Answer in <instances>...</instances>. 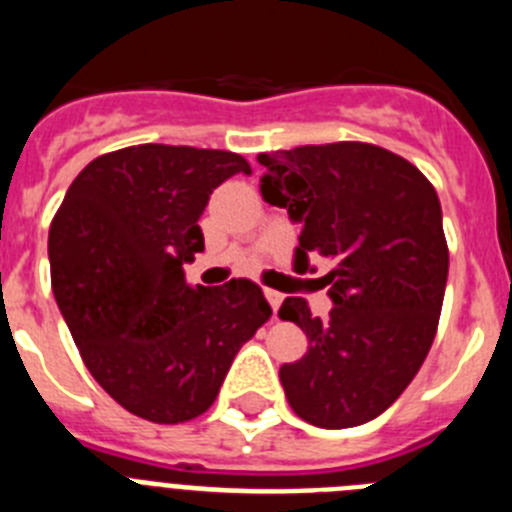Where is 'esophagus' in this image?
Wrapping results in <instances>:
<instances>
[{"instance_id": "esophagus-1", "label": "esophagus", "mask_w": 512, "mask_h": 512, "mask_svg": "<svg viewBox=\"0 0 512 512\" xmlns=\"http://www.w3.org/2000/svg\"><path fill=\"white\" fill-rule=\"evenodd\" d=\"M264 297L269 300L271 310H274V312L279 310V305H282V300H284V295H282V292H277V289H264Z\"/></svg>"}]
</instances>
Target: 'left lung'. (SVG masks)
Masks as SVG:
<instances>
[{
    "mask_svg": "<svg viewBox=\"0 0 512 512\" xmlns=\"http://www.w3.org/2000/svg\"><path fill=\"white\" fill-rule=\"evenodd\" d=\"M261 197L302 225L295 269L323 256L333 300L315 318L287 297L279 318L300 325L307 354L279 369L289 405L318 428L369 423L405 392L436 338L449 248L433 184L372 143L259 153Z\"/></svg>",
    "mask_w": 512,
    "mask_h": 512,
    "instance_id": "1",
    "label": "left lung"
}]
</instances>
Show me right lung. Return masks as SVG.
<instances>
[{
    "mask_svg": "<svg viewBox=\"0 0 512 512\" xmlns=\"http://www.w3.org/2000/svg\"><path fill=\"white\" fill-rule=\"evenodd\" d=\"M243 156L130 146L81 171L48 233L51 284L79 354L107 395L151 423L205 413L243 343L271 318L259 284L189 287L202 212Z\"/></svg>",
    "mask_w": 512,
    "mask_h": 512,
    "instance_id": "right-lung-1",
    "label": "right lung"
}]
</instances>
